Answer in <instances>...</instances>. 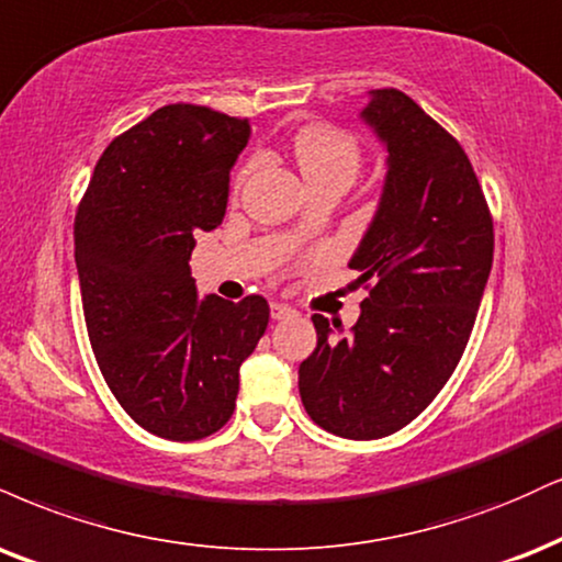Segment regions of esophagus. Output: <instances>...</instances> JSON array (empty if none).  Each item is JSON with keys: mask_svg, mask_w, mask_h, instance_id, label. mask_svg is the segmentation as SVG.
I'll use <instances>...</instances> for the list:
<instances>
[{"mask_svg": "<svg viewBox=\"0 0 562 562\" xmlns=\"http://www.w3.org/2000/svg\"><path fill=\"white\" fill-rule=\"evenodd\" d=\"M269 311H272V319H290V316L295 314V311L290 308V306H285V303H272V306H269Z\"/></svg>", "mask_w": 562, "mask_h": 562, "instance_id": "esophagus-1", "label": "esophagus"}]
</instances>
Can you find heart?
Masks as SVG:
<instances>
[{"mask_svg": "<svg viewBox=\"0 0 562 562\" xmlns=\"http://www.w3.org/2000/svg\"><path fill=\"white\" fill-rule=\"evenodd\" d=\"M295 161L303 178L316 180L324 175H346L353 180L361 167V148L348 131L335 125H306L293 138Z\"/></svg>", "mask_w": 562, "mask_h": 562, "instance_id": "obj_1", "label": "heart"}]
</instances>
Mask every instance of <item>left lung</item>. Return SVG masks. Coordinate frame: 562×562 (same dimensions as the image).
Segmentation results:
<instances>
[{
  "mask_svg": "<svg viewBox=\"0 0 562 562\" xmlns=\"http://www.w3.org/2000/svg\"><path fill=\"white\" fill-rule=\"evenodd\" d=\"M361 117L387 148L380 206L348 263L369 295L350 335L311 316L316 350L299 390L322 429L380 439L414 422L461 361L495 229L463 146L414 99L380 88Z\"/></svg>",
  "mask_w": 562,
  "mask_h": 562,
  "instance_id": "8db88e82",
  "label": "left lung"
}]
</instances>
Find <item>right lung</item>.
<instances>
[{
  "label": "right lung",
  "instance_id": "right-lung-1",
  "mask_svg": "<svg viewBox=\"0 0 562 562\" xmlns=\"http://www.w3.org/2000/svg\"><path fill=\"white\" fill-rule=\"evenodd\" d=\"M251 125L167 104L104 148L76 214V267L93 356L112 395L151 435L193 442L229 422L240 363L269 303L206 295L193 233L222 225L229 170Z\"/></svg>",
  "mask_w": 562,
  "mask_h": 562
}]
</instances>
